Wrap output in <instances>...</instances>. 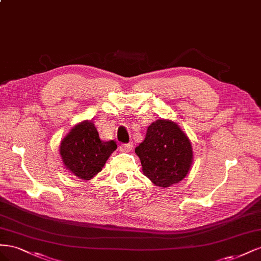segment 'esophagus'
<instances>
[{
    "instance_id": "obj_1",
    "label": "esophagus",
    "mask_w": 261,
    "mask_h": 261,
    "mask_svg": "<svg viewBox=\"0 0 261 261\" xmlns=\"http://www.w3.org/2000/svg\"><path fill=\"white\" fill-rule=\"evenodd\" d=\"M133 144L132 143H125V144H121L120 145V151L121 152H130L132 150Z\"/></svg>"
}]
</instances>
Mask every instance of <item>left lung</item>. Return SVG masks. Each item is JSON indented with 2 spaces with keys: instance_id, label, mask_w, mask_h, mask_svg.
I'll list each match as a JSON object with an SVG mask.
<instances>
[{
  "instance_id": "1",
  "label": "left lung",
  "mask_w": 261,
  "mask_h": 261,
  "mask_svg": "<svg viewBox=\"0 0 261 261\" xmlns=\"http://www.w3.org/2000/svg\"><path fill=\"white\" fill-rule=\"evenodd\" d=\"M136 153L144 176L162 188L181 181L193 161L189 138L169 119H159L147 126L145 139L136 147Z\"/></svg>"
}]
</instances>
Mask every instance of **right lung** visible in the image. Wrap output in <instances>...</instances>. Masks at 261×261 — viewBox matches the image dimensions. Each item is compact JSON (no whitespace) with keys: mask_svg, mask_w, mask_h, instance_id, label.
I'll return each instance as SVG.
<instances>
[{"mask_svg":"<svg viewBox=\"0 0 261 261\" xmlns=\"http://www.w3.org/2000/svg\"><path fill=\"white\" fill-rule=\"evenodd\" d=\"M117 148L115 141H101L92 120L75 124L60 143L63 165L80 179L89 180L105 166Z\"/></svg>","mask_w":261,"mask_h":261,"instance_id":"obj_1","label":"right lung"}]
</instances>
